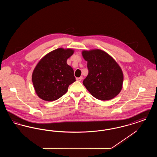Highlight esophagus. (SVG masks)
<instances>
[{
    "instance_id": "obj_1",
    "label": "esophagus",
    "mask_w": 157,
    "mask_h": 157,
    "mask_svg": "<svg viewBox=\"0 0 157 157\" xmlns=\"http://www.w3.org/2000/svg\"><path fill=\"white\" fill-rule=\"evenodd\" d=\"M83 79V78L82 77H80V78H76V81H82V79Z\"/></svg>"
}]
</instances>
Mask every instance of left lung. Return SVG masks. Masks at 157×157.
I'll list each match as a JSON object with an SVG mask.
<instances>
[{
	"instance_id": "left-lung-1",
	"label": "left lung",
	"mask_w": 157,
	"mask_h": 157,
	"mask_svg": "<svg viewBox=\"0 0 157 157\" xmlns=\"http://www.w3.org/2000/svg\"><path fill=\"white\" fill-rule=\"evenodd\" d=\"M88 62V75L83 84L94 97L102 101L112 99L120 94L124 75L117 62L100 49L82 51Z\"/></svg>"
}]
</instances>
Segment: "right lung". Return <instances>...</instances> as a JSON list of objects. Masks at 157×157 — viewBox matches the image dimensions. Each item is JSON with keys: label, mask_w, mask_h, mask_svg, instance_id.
Returning a JSON list of instances; mask_svg holds the SVG:
<instances>
[{"label": "right lung", "mask_w": 157, "mask_h": 157, "mask_svg": "<svg viewBox=\"0 0 157 157\" xmlns=\"http://www.w3.org/2000/svg\"><path fill=\"white\" fill-rule=\"evenodd\" d=\"M74 52L72 49L58 48L38 62L32 80L39 97L46 101H55L66 94L69 86L76 81L74 70L67 62Z\"/></svg>", "instance_id": "1"}]
</instances>
